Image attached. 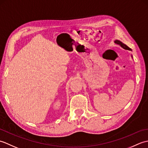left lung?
<instances>
[{
  "label": "left lung",
  "instance_id": "1",
  "mask_svg": "<svg viewBox=\"0 0 148 148\" xmlns=\"http://www.w3.org/2000/svg\"><path fill=\"white\" fill-rule=\"evenodd\" d=\"M114 42L116 43V44H118V45H119V46H120L121 47V48H123L125 49H127V50H130V51H132V49L129 48V47H128L126 45H125L124 43H123L121 41H120V40H114ZM131 56H132V58H133L132 55H131Z\"/></svg>",
  "mask_w": 148,
  "mask_h": 148
}]
</instances>
